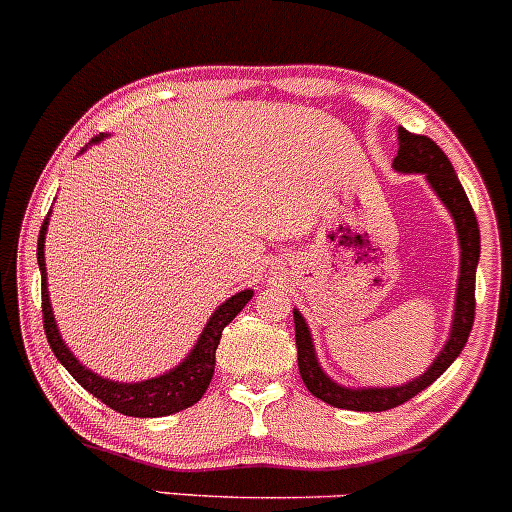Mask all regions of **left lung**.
<instances>
[{"mask_svg":"<svg viewBox=\"0 0 512 512\" xmlns=\"http://www.w3.org/2000/svg\"><path fill=\"white\" fill-rule=\"evenodd\" d=\"M395 173H420L425 175L427 185H430L434 195L442 200L447 212L452 214L456 236H459V278H456V295H454V315L452 327H449V337L439 349L437 359L427 366L425 373L410 378L408 383L400 386H342L327 376L320 359H317L315 342H312V332L307 327L302 312L295 307V344H298V366L302 383L310 390L315 398L322 403L334 405L342 410L356 412H383L390 408H398L412 395L432 386L449 366L454 364L456 356L466 346L471 327H474V312H476V266L478 254H481V234H478L476 214L471 210V202L461 188L459 178H456L452 163L444 156V151L434 144L427 136L410 134L408 129L400 126L398 129V156L393 158Z\"/></svg>","mask_w":512,"mask_h":512,"instance_id":"left-lung-1","label":"left lung"}]
</instances>
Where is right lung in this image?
I'll list each match as a JSON object with an SVG mask.
<instances>
[{
  "instance_id": "add662e5",
  "label": "right lung",
  "mask_w": 512,
  "mask_h": 512,
  "mask_svg": "<svg viewBox=\"0 0 512 512\" xmlns=\"http://www.w3.org/2000/svg\"><path fill=\"white\" fill-rule=\"evenodd\" d=\"M107 139V134L95 136L90 141V146L102 144ZM82 148L80 153H85L87 148ZM51 217V212H48ZM48 217L43 219V227L38 232V271H41V298H43V329H46L48 344H51L53 354L60 364L65 366V371L80 383L82 388L90 390L97 400H102L104 405H109L112 410L122 412L129 417H163L180 412L190 405H195L197 400L205 395V390L210 388L212 373H214V354H217L219 339H222L224 327L244 310V305L254 298V290H239L229 300H224L217 310L212 312L210 320H207L205 329L197 337L195 346L190 349V354L180 361L178 366H173L170 371L161 373V376L146 378V381H112V378H104L100 373H95L92 368H87L78 356L70 351V346L65 344V339L60 337V329L53 315L51 307V295H48V273H46V232H48Z\"/></svg>"
}]
</instances>
